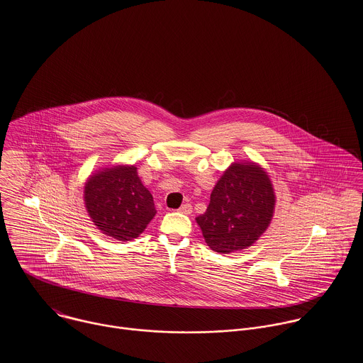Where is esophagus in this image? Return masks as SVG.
I'll list each match as a JSON object with an SVG mask.
<instances>
[{"label": "esophagus", "instance_id": "34e87169", "mask_svg": "<svg viewBox=\"0 0 363 363\" xmlns=\"http://www.w3.org/2000/svg\"><path fill=\"white\" fill-rule=\"evenodd\" d=\"M181 213H184V215H190L191 213V211H193V208L190 204H184V206H181L179 209H178Z\"/></svg>", "mask_w": 363, "mask_h": 363}]
</instances>
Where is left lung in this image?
<instances>
[{
    "label": "left lung",
    "instance_id": "obj_1",
    "mask_svg": "<svg viewBox=\"0 0 363 363\" xmlns=\"http://www.w3.org/2000/svg\"><path fill=\"white\" fill-rule=\"evenodd\" d=\"M277 196L259 163L242 160L225 169L211 193L207 211L196 218L208 246L228 255L252 246L274 218Z\"/></svg>",
    "mask_w": 363,
    "mask_h": 363
}]
</instances>
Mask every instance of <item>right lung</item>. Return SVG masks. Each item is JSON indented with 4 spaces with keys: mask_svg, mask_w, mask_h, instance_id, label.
Returning <instances> with one entry per match:
<instances>
[{
    "mask_svg": "<svg viewBox=\"0 0 363 363\" xmlns=\"http://www.w3.org/2000/svg\"><path fill=\"white\" fill-rule=\"evenodd\" d=\"M86 212L107 237L132 241L154 219V197L135 164H116L96 170L84 184Z\"/></svg>",
    "mask_w": 363,
    "mask_h": 363,
    "instance_id": "1",
    "label": "right lung"
}]
</instances>
